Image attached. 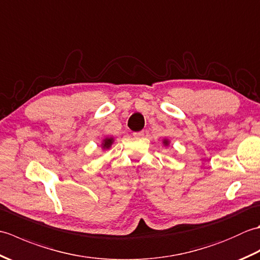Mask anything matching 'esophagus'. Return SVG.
Listing matches in <instances>:
<instances>
[{
  "mask_svg": "<svg viewBox=\"0 0 260 260\" xmlns=\"http://www.w3.org/2000/svg\"><path fill=\"white\" fill-rule=\"evenodd\" d=\"M144 131H141V132H135L134 133V136H136V137H142V136H144Z\"/></svg>",
  "mask_w": 260,
  "mask_h": 260,
  "instance_id": "34e87169",
  "label": "esophagus"
}]
</instances>
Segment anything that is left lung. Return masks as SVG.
Segmentation results:
<instances>
[{"label":"left lung","instance_id":"8db88e82","mask_svg":"<svg viewBox=\"0 0 260 260\" xmlns=\"http://www.w3.org/2000/svg\"><path fill=\"white\" fill-rule=\"evenodd\" d=\"M164 143H165V144H168V142H167V141H165V142H164Z\"/></svg>","mask_w":260,"mask_h":260}]
</instances>
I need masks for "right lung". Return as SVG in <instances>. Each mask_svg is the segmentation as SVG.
Returning a JSON list of instances; mask_svg holds the SVG:
<instances>
[{
  "mask_svg": "<svg viewBox=\"0 0 260 260\" xmlns=\"http://www.w3.org/2000/svg\"><path fill=\"white\" fill-rule=\"evenodd\" d=\"M112 143H113V139H106V140H104L103 147H104V148H109L110 145H112Z\"/></svg>",
  "mask_w": 260,
  "mask_h": 260,
  "instance_id": "1",
  "label": "right lung"
}]
</instances>
